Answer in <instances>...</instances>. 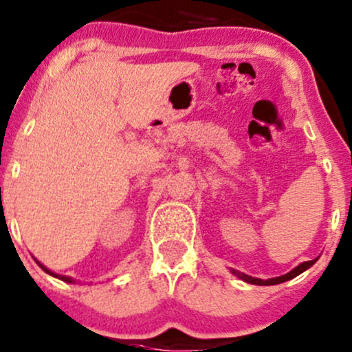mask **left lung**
Instances as JSON below:
<instances>
[{
	"label": "left lung",
	"instance_id": "left-lung-1",
	"mask_svg": "<svg viewBox=\"0 0 352 352\" xmlns=\"http://www.w3.org/2000/svg\"><path fill=\"white\" fill-rule=\"evenodd\" d=\"M315 262H316V258H315V260H308V262L300 263L298 267L293 268V270L288 272V274H285V275H282V276H276V278H268V280L254 278V276H249V275H245V274H241V272H237V270H232V274H234L235 276H239V278H241V280H243V282H249V283H252V285H278V283L287 282V280L295 278V276H298L300 274H303V272L308 270L309 267L315 265Z\"/></svg>",
	"mask_w": 352,
	"mask_h": 352
}]
</instances>
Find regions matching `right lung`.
Listing matches in <instances>:
<instances>
[{
	"instance_id": "obj_1",
	"label": "right lung",
	"mask_w": 352,
	"mask_h": 352,
	"mask_svg": "<svg viewBox=\"0 0 352 352\" xmlns=\"http://www.w3.org/2000/svg\"><path fill=\"white\" fill-rule=\"evenodd\" d=\"M34 260H36V258H34ZM36 263H37V265H39L41 268H43V270L45 272V274H49V275L56 276V278L62 280V282H67V283H76V280H74V278H70V276H65V275H57V274H54V272L49 270V268H45V267L43 265V263H41V262H37V260H36Z\"/></svg>"
}]
</instances>
